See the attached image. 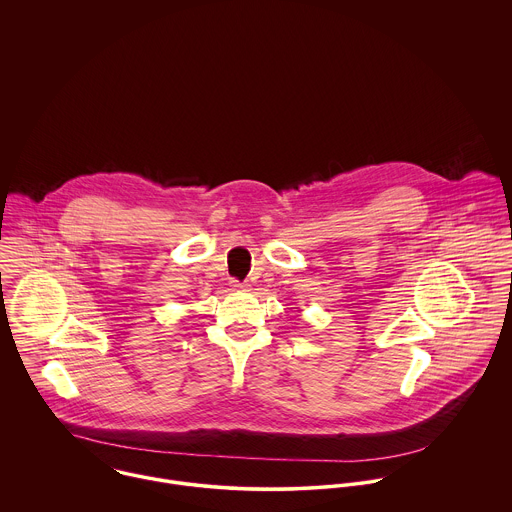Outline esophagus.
<instances>
[{
	"instance_id": "obj_1",
	"label": "esophagus",
	"mask_w": 512,
	"mask_h": 512,
	"mask_svg": "<svg viewBox=\"0 0 512 512\" xmlns=\"http://www.w3.org/2000/svg\"><path fill=\"white\" fill-rule=\"evenodd\" d=\"M230 288L232 290H248V284H244V282H238V280H230Z\"/></svg>"
}]
</instances>
